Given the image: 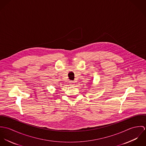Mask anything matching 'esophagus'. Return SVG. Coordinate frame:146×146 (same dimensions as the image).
<instances>
[{
	"mask_svg": "<svg viewBox=\"0 0 146 146\" xmlns=\"http://www.w3.org/2000/svg\"><path fill=\"white\" fill-rule=\"evenodd\" d=\"M70 83V85H72V86L74 85V82H72V81H71Z\"/></svg>",
	"mask_w": 146,
	"mask_h": 146,
	"instance_id": "obj_1",
	"label": "esophagus"
}]
</instances>
